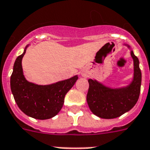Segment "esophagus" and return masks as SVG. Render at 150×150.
I'll return each instance as SVG.
<instances>
[{
  "label": "esophagus",
  "mask_w": 150,
  "mask_h": 150,
  "mask_svg": "<svg viewBox=\"0 0 150 150\" xmlns=\"http://www.w3.org/2000/svg\"><path fill=\"white\" fill-rule=\"evenodd\" d=\"M82 75H85V74H82Z\"/></svg>",
  "instance_id": "esophagus-1"
}]
</instances>
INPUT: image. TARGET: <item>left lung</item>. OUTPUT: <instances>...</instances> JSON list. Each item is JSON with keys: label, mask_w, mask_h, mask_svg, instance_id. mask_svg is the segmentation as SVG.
<instances>
[{"label": "left lung", "mask_w": 150, "mask_h": 150, "mask_svg": "<svg viewBox=\"0 0 150 150\" xmlns=\"http://www.w3.org/2000/svg\"><path fill=\"white\" fill-rule=\"evenodd\" d=\"M129 48V46H127ZM133 59L134 74L130 85L122 88H110L96 80L88 79L87 102L93 114L104 119L117 118L129 111L139 99L141 87V71L139 59L130 52Z\"/></svg>", "instance_id": "left-lung-1"}]
</instances>
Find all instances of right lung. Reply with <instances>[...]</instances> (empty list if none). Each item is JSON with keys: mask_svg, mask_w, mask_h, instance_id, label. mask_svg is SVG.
<instances>
[{"mask_svg": "<svg viewBox=\"0 0 150 150\" xmlns=\"http://www.w3.org/2000/svg\"><path fill=\"white\" fill-rule=\"evenodd\" d=\"M19 56L13 65L11 76V88L17 106L25 114L38 120L53 117L63 106L65 94L76 82L78 75L48 85L29 82L23 74L22 59Z\"/></svg>", "mask_w": 150, "mask_h": 150, "instance_id": "right-lung-1", "label": "right lung"}]
</instances>
